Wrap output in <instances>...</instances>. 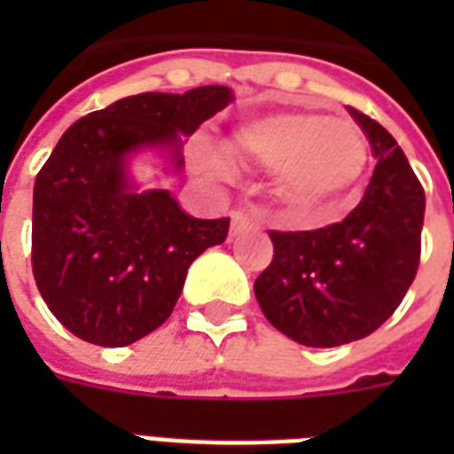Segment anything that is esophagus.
I'll use <instances>...</instances> for the list:
<instances>
[{
	"instance_id": "1",
	"label": "esophagus",
	"mask_w": 454,
	"mask_h": 454,
	"mask_svg": "<svg viewBox=\"0 0 454 454\" xmlns=\"http://www.w3.org/2000/svg\"><path fill=\"white\" fill-rule=\"evenodd\" d=\"M231 235H238L242 233V231H247V228L256 226V221L254 216L249 212H245V209H238V212L231 214Z\"/></svg>"
}]
</instances>
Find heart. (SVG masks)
<instances>
[{
    "label": "heart",
    "instance_id": "heart-1",
    "mask_svg": "<svg viewBox=\"0 0 454 454\" xmlns=\"http://www.w3.org/2000/svg\"><path fill=\"white\" fill-rule=\"evenodd\" d=\"M235 151L266 167H276L285 198L317 214L348 207L367 167V141L346 120H330L306 110H276L242 122L233 134ZM221 169L219 157L212 160Z\"/></svg>",
    "mask_w": 454,
    "mask_h": 454
}]
</instances>
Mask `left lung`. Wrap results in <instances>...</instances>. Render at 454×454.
I'll list each match as a JSON object with an SVG mask.
<instances>
[{
  "label": "left lung",
  "instance_id": "1",
  "mask_svg": "<svg viewBox=\"0 0 454 454\" xmlns=\"http://www.w3.org/2000/svg\"><path fill=\"white\" fill-rule=\"evenodd\" d=\"M377 167L358 207L316 231H270L273 262L254 280L269 323L303 346H341L394 316L422 254L424 188L380 122L351 108Z\"/></svg>",
  "mask_w": 454,
  "mask_h": 454
}]
</instances>
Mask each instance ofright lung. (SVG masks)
I'll return each instance as SVG.
<instances>
[{"label":"right lung","instance_id":"obj_1","mask_svg":"<svg viewBox=\"0 0 454 454\" xmlns=\"http://www.w3.org/2000/svg\"><path fill=\"white\" fill-rule=\"evenodd\" d=\"M212 84L185 94L127 96L60 137L35 178L32 273L49 310L74 337L127 346L171 316L185 273L221 245L231 219H192L167 191H131L127 157L169 148L231 103Z\"/></svg>","mask_w":454,"mask_h":454}]
</instances>
